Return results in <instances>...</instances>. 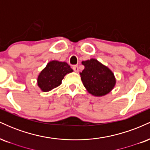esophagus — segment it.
<instances>
[{
  "instance_id": "1",
  "label": "esophagus",
  "mask_w": 150,
  "mask_h": 150,
  "mask_svg": "<svg viewBox=\"0 0 150 150\" xmlns=\"http://www.w3.org/2000/svg\"><path fill=\"white\" fill-rule=\"evenodd\" d=\"M73 69L74 71H75V72H76V73H77V72L79 71V67H78V65H73Z\"/></svg>"
}]
</instances>
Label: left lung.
Segmentation results:
<instances>
[{"label": "left lung", "instance_id": "8db88e82", "mask_svg": "<svg viewBox=\"0 0 150 150\" xmlns=\"http://www.w3.org/2000/svg\"><path fill=\"white\" fill-rule=\"evenodd\" d=\"M82 64L85 69L80 75L87 92L96 97H102L112 90L116 81L108 67L94 58L82 61Z\"/></svg>", "mask_w": 150, "mask_h": 150}]
</instances>
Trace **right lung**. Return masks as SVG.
Masks as SVG:
<instances>
[{
	"label": "right lung",
	"mask_w": 150,
	"mask_h": 150,
	"mask_svg": "<svg viewBox=\"0 0 150 150\" xmlns=\"http://www.w3.org/2000/svg\"><path fill=\"white\" fill-rule=\"evenodd\" d=\"M73 70L65 62L51 61L39 73L37 85L43 92H49L61 84L62 80Z\"/></svg>",
	"instance_id": "obj_1"
}]
</instances>
